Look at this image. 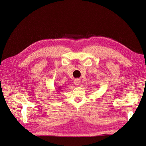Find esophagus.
<instances>
[{
    "label": "esophagus",
    "mask_w": 146,
    "mask_h": 146,
    "mask_svg": "<svg viewBox=\"0 0 146 146\" xmlns=\"http://www.w3.org/2000/svg\"><path fill=\"white\" fill-rule=\"evenodd\" d=\"M74 85H76V86H78L79 85H80V79L78 78H76L75 79L74 81Z\"/></svg>",
    "instance_id": "obj_1"
}]
</instances>
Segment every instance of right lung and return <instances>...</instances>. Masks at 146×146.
Instances as JSON below:
<instances>
[{"instance_id": "add662e5", "label": "right lung", "mask_w": 146, "mask_h": 146, "mask_svg": "<svg viewBox=\"0 0 146 146\" xmlns=\"http://www.w3.org/2000/svg\"><path fill=\"white\" fill-rule=\"evenodd\" d=\"M58 90H60V91H62V90H62V88H61V86H60V87H59V88H58ZM57 91L59 92V91H58V90H57Z\"/></svg>"}]
</instances>
